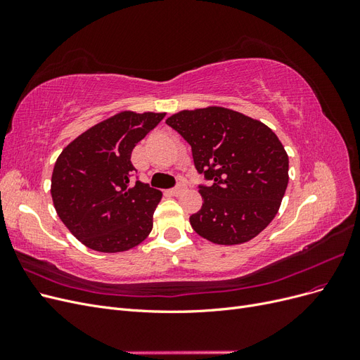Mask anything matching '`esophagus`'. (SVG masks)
<instances>
[{
  "label": "esophagus",
  "instance_id": "esophagus-1",
  "mask_svg": "<svg viewBox=\"0 0 360 360\" xmlns=\"http://www.w3.org/2000/svg\"><path fill=\"white\" fill-rule=\"evenodd\" d=\"M184 191H186V184H184V183H179L177 186H176V188H172L169 192H171L172 195H176V197H177V195L183 193Z\"/></svg>",
  "mask_w": 360,
  "mask_h": 360
}]
</instances>
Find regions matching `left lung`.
<instances>
[{"instance_id": "8db88e82", "label": "left lung", "mask_w": 360, "mask_h": 360, "mask_svg": "<svg viewBox=\"0 0 360 360\" xmlns=\"http://www.w3.org/2000/svg\"><path fill=\"white\" fill-rule=\"evenodd\" d=\"M167 124L188 141L202 207L189 221L216 245H240L274 221L288 184V156L274 130L222 106L180 111Z\"/></svg>"}]
</instances>
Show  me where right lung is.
<instances>
[{
    "label": "right lung",
    "mask_w": 360,
    "mask_h": 360,
    "mask_svg": "<svg viewBox=\"0 0 360 360\" xmlns=\"http://www.w3.org/2000/svg\"><path fill=\"white\" fill-rule=\"evenodd\" d=\"M165 112L123 111L85 130L61 151L51 195L63 224L81 243L99 252H123L153 228L162 192L134 181V147Z\"/></svg>",
    "instance_id": "add662e5"
}]
</instances>
